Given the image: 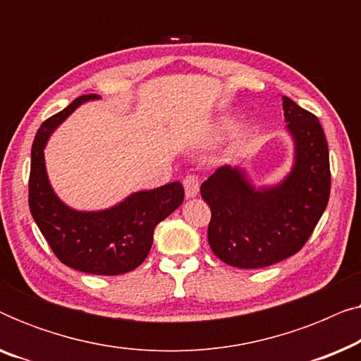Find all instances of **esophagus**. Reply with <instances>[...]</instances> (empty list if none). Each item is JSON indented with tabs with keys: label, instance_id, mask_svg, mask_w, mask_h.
I'll use <instances>...</instances> for the list:
<instances>
[{
	"label": "esophagus",
	"instance_id": "obj_1",
	"mask_svg": "<svg viewBox=\"0 0 361 361\" xmlns=\"http://www.w3.org/2000/svg\"><path fill=\"white\" fill-rule=\"evenodd\" d=\"M182 184H184V190H185L187 199H194V197L199 195V190H200L199 177H197V176H187Z\"/></svg>",
	"mask_w": 361,
	"mask_h": 361
}]
</instances>
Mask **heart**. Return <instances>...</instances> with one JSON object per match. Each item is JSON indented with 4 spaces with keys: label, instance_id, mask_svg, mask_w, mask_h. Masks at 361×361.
Listing matches in <instances>:
<instances>
[{
    "label": "heart",
    "instance_id": "1",
    "mask_svg": "<svg viewBox=\"0 0 361 361\" xmlns=\"http://www.w3.org/2000/svg\"><path fill=\"white\" fill-rule=\"evenodd\" d=\"M224 130H228V125H224Z\"/></svg>",
    "mask_w": 361,
    "mask_h": 361
}]
</instances>
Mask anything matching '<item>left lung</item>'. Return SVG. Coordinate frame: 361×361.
I'll return each instance as SVG.
<instances>
[{
    "instance_id": "1",
    "label": "left lung",
    "mask_w": 361,
    "mask_h": 361,
    "mask_svg": "<svg viewBox=\"0 0 361 361\" xmlns=\"http://www.w3.org/2000/svg\"><path fill=\"white\" fill-rule=\"evenodd\" d=\"M283 110L294 142L293 167L283 180L255 187L245 169L221 166L200 187L212 210L210 248L235 268H266L298 253L329 204V146L322 126L288 97Z\"/></svg>"
}]
</instances>
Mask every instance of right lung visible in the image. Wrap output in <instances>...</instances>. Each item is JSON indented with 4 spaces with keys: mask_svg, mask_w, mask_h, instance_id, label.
I'll return each mask as SVG.
<instances>
[{
    "mask_svg": "<svg viewBox=\"0 0 361 361\" xmlns=\"http://www.w3.org/2000/svg\"><path fill=\"white\" fill-rule=\"evenodd\" d=\"M98 98L78 97L37 130L31 149L29 209L63 264L88 274L116 276L133 271L146 259L156 225L179 209L184 187L180 182H171L152 190L133 192L120 204L95 212L75 210L59 199L49 182L44 159L47 140L82 103Z\"/></svg>",
    "mask_w": 361,
    "mask_h": 361,
    "instance_id": "right-lung-1",
    "label": "right lung"
}]
</instances>
